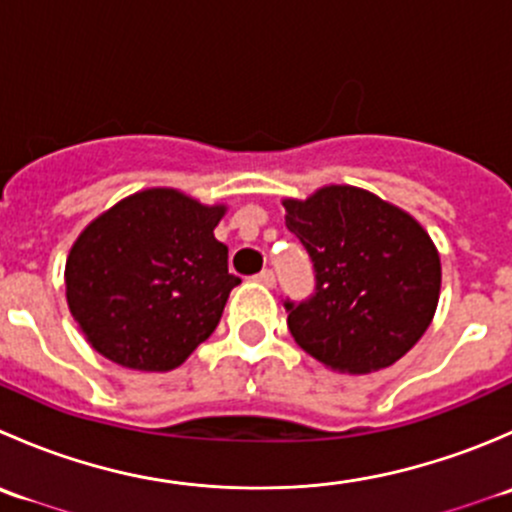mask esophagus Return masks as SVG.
<instances>
[{"label":"esophagus","instance_id":"obj_1","mask_svg":"<svg viewBox=\"0 0 512 512\" xmlns=\"http://www.w3.org/2000/svg\"><path fill=\"white\" fill-rule=\"evenodd\" d=\"M255 280L260 282V285H265V287H275V272L272 270H262L260 275H255Z\"/></svg>","mask_w":512,"mask_h":512}]
</instances>
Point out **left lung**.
<instances>
[{"label": "left lung", "mask_w": 512, "mask_h": 512, "mask_svg": "<svg viewBox=\"0 0 512 512\" xmlns=\"http://www.w3.org/2000/svg\"><path fill=\"white\" fill-rule=\"evenodd\" d=\"M282 205L314 267L312 297L285 302L294 342L347 374L399 361L423 337L441 294V257L428 232L354 185H324Z\"/></svg>", "instance_id": "left-lung-1"}]
</instances>
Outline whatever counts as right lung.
<instances>
[{"mask_svg": "<svg viewBox=\"0 0 512 512\" xmlns=\"http://www.w3.org/2000/svg\"><path fill=\"white\" fill-rule=\"evenodd\" d=\"M225 210L148 188L86 225L66 260V302L98 354L126 369L170 371L215 332L240 285L213 232Z\"/></svg>", "mask_w": 512, "mask_h": 512, "instance_id": "right-lung-1", "label": "right lung"}]
</instances>
